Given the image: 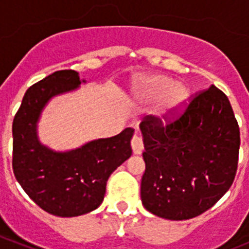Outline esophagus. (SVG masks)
Returning <instances> with one entry per match:
<instances>
[{
  "label": "esophagus",
  "mask_w": 249,
  "mask_h": 249,
  "mask_svg": "<svg viewBox=\"0 0 249 249\" xmlns=\"http://www.w3.org/2000/svg\"><path fill=\"white\" fill-rule=\"evenodd\" d=\"M131 147L135 155H141L143 152V140H142V137L138 135L133 136L131 141Z\"/></svg>",
  "instance_id": "34e87169"
}]
</instances>
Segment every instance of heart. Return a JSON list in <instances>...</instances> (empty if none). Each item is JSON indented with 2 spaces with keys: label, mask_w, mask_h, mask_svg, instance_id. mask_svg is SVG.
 <instances>
[{
  "label": "heart",
  "mask_w": 249,
  "mask_h": 249,
  "mask_svg": "<svg viewBox=\"0 0 249 249\" xmlns=\"http://www.w3.org/2000/svg\"><path fill=\"white\" fill-rule=\"evenodd\" d=\"M136 92L142 103L156 102L152 112L160 122L175 118L188 100V89L163 74H148L138 78Z\"/></svg>",
  "instance_id": "b5f03b06"
}]
</instances>
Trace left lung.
<instances>
[{
  "label": "left lung",
  "mask_w": 249,
  "mask_h": 249,
  "mask_svg": "<svg viewBox=\"0 0 249 249\" xmlns=\"http://www.w3.org/2000/svg\"><path fill=\"white\" fill-rule=\"evenodd\" d=\"M146 169L141 199L160 218L202 214L230 190L238 166L239 127L228 97L214 86L191 100L163 126L149 116L140 124Z\"/></svg>",
  "instance_id": "obj_1"
}]
</instances>
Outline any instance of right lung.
<instances>
[{"mask_svg": "<svg viewBox=\"0 0 249 249\" xmlns=\"http://www.w3.org/2000/svg\"><path fill=\"white\" fill-rule=\"evenodd\" d=\"M85 82L73 70L45 77L26 91L12 123L15 177L37 206L58 217H76L96 210L105 198L109 176L132 155L135 129L131 127L66 152H56L39 142L37 122L48 101Z\"/></svg>", "mask_w": 249, "mask_h": 249, "instance_id": "right-lung-1", "label": "right lung"}]
</instances>
